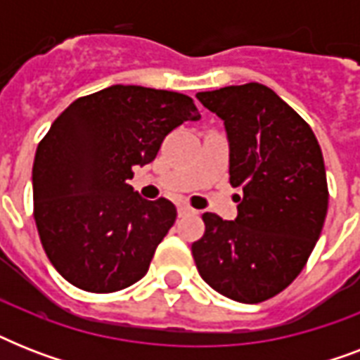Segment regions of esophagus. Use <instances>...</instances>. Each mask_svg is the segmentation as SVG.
Segmentation results:
<instances>
[{
  "instance_id": "esophagus-1",
  "label": "esophagus",
  "mask_w": 360,
  "mask_h": 360,
  "mask_svg": "<svg viewBox=\"0 0 360 360\" xmlns=\"http://www.w3.org/2000/svg\"><path fill=\"white\" fill-rule=\"evenodd\" d=\"M177 211H179V214H188V213H194V209L188 207V205H177Z\"/></svg>"
}]
</instances>
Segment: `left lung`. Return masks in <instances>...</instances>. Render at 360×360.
Masks as SVG:
<instances>
[{
	"label": "left lung",
	"instance_id": "left-lung-1",
	"mask_svg": "<svg viewBox=\"0 0 360 360\" xmlns=\"http://www.w3.org/2000/svg\"><path fill=\"white\" fill-rule=\"evenodd\" d=\"M224 121L230 183L243 188L236 220L203 213L192 243L198 273L220 295L256 304L297 278L323 228L329 191L312 129L267 86L250 82L202 91Z\"/></svg>",
	"mask_w": 360,
	"mask_h": 360
}]
</instances>
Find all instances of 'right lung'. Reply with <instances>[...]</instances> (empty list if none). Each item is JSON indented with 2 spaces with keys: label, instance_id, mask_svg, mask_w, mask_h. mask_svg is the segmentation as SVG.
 Masks as SVG:
<instances>
[{
  "label": "right lung",
  "instance_id": "right-lung-1",
  "mask_svg": "<svg viewBox=\"0 0 360 360\" xmlns=\"http://www.w3.org/2000/svg\"><path fill=\"white\" fill-rule=\"evenodd\" d=\"M198 120L183 93L120 84L76 98L53 121L35 153L33 214L67 282L112 293L146 276L177 211L134 192L132 168L153 162L175 127Z\"/></svg>",
  "mask_w": 360,
  "mask_h": 360
}]
</instances>
